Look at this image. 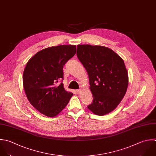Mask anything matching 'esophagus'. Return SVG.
<instances>
[{
	"label": "esophagus",
	"instance_id": "34e87169",
	"mask_svg": "<svg viewBox=\"0 0 156 156\" xmlns=\"http://www.w3.org/2000/svg\"><path fill=\"white\" fill-rule=\"evenodd\" d=\"M81 91H82V90H81V89H78V90H76V92H78V94H80L81 93Z\"/></svg>",
	"mask_w": 156,
	"mask_h": 156
}]
</instances>
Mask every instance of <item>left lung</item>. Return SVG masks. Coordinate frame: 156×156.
Masks as SVG:
<instances>
[{
  "label": "left lung",
  "instance_id": "left-lung-1",
  "mask_svg": "<svg viewBox=\"0 0 156 156\" xmlns=\"http://www.w3.org/2000/svg\"><path fill=\"white\" fill-rule=\"evenodd\" d=\"M76 55L86 69L92 103L87 108L98 115L114 110L124 97L128 74L122 58L103 46L78 45Z\"/></svg>",
  "mask_w": 156,
  "mask_h": 156
}]
</instances>
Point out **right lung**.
<instances>
[{"label": "right lung", "mask_w": 156, "mask_h": 156, "mask_svg": "<svg viewBox=\"0 0 156 156\" xmlns=\"http://www.w3.org/2000/svg\"><path fill=\"white\" fill-rule=\"evenodd\" d=\"M76 51L72 45L51 47L38 51L27 63L23 73L25 94L31 105L47 117L57 115L73 95L62 81L63 67Z\"/></svg>", "instance_id": "right-lung-1"}]
</instances>
